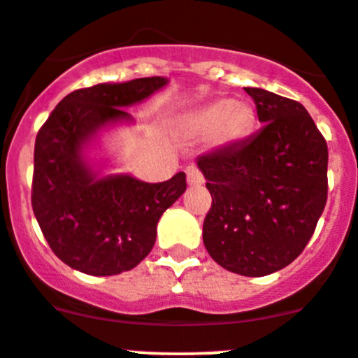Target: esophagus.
Wrapping results in <instances>:
<instances>
[{"instance_id":"1","label":"esophagus","mask_w":358,"mask_h":358,"mask_svg":"<svg viewBox=\"0 0 358 358\" xmlns=\"http://www.w3.org/2000/svg\"><path fill=\"white\" fill-rule=\"evenodd\" d=\"M187 183H189L190 187L203 185V183H204L203 173H201L197 168H194V166L187 168Z\"/></svg>"}]
</instances>
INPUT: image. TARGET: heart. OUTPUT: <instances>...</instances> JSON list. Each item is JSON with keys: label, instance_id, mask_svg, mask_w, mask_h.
Instances as JSON below:
<instances>
[{"label": "heart", "instance_id": "heart-1", "mask_svg": "<svg viewBox=\"0 0 358 358\" xmlns=\"http://www.w3.org/2000/svg\"><path fill=\"white\" fill-rule=\"evenodd\" d=\"M255 112L248 101L224 98L208 103L183 119V127L192 136H208L218 147L236 143L252 131Z\"/></svg>", "mask_w": 358, "mask_h": 358}]
</instances>
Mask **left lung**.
I'll use <instances>...</instances> for the list:
<instances>
[{
  "label": "left lung",
  "instance_id": "1",
  "mask_svg": "<svg viewBox=\"0 0 358 358\" xmlns=\"http://www.w3.org/2000/svg\"><path fill=\"white\" fill-rule=\"evenodd\" d=\"M262 129L197 157L211 208L203 241L227 271L266 276L296 260L327 203L329 152L301 103L245 87Z\"/></svg>",
  "mask_w": 358,
  "mask_h": 358
}]
</instances>
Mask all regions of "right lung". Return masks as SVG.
Returning <instances> with one entry per match:
<instances>
[{"mask_svg":"<svg viewBox=\"0 0 358 358\" xmlns=\"http://www.w3.org/2000/svg\"><path fill=\"white\" fill-rule=\"evenodd\" d=\"M168 82L150 76L78 89L38 131L31 204L52 252L76 271L112 276L136 267L154 248L159 218L185 192V173L147 183L103 175L87 155L101 131L133 122L124 108Z\"/></svg>","mask_w":358,"mask_h":358,"instance_id":"obj_1","label":"right lung"}]
</instances>
